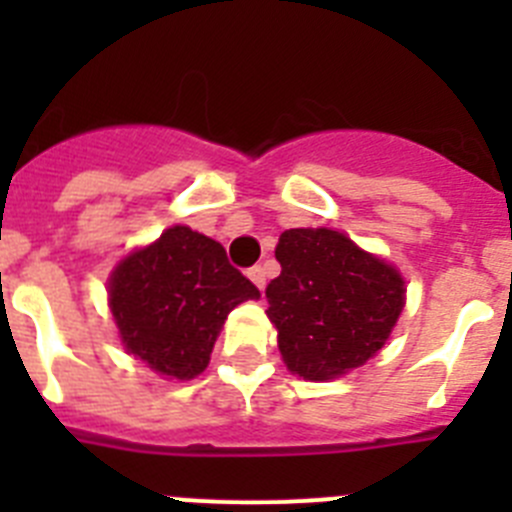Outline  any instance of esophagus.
<instances>
[{"label":"esophagus","instance_id":"esophagus-1","mask_svg":"<svg viewBox=\"0 0 512 512\" xmlns=\"http://www.w3.org/2000/svg\"><path fill=\"white\" fill-rule=\"evenodd\" d=\"M248 279H251V282L256 284L259 289H264L266 287V269H264V266H251V269H248Z\"/></svg>","mask_w":512,"mask_h":512}]
</instances>
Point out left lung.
<instances>
[{
  "instance_id": "1",
  "label": "left lung",
  "mask_w": 512,
  "mask_h": 512,
  "mask_svg": "<svg viewBox=\"0 0 512 512\" xmlns=\"http://www.w3.org/2000/svg\"><path fill=\"white\" fill-rule=\"evenodd\" d=\"M274 253L266 315L289 372L325 382L372 359L405 307L400 271L330 228L284 230Z\"/></svg>"
}]
</instances>
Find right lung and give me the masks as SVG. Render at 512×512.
Masks as SVG:
<instances>
[{
    "instance_id": "add662e5",
    "label": "right lung",
    "mask_w": 512,
    "mask_h": 512,
    "mask_svg": "<svg viewBox=\"0 0 512 512\" xmlns=\"http://www.w3.org/2000/svg\"><path fill=\"white\" fill-rule=\"evenodd\" d=\"M107 292L125 351L169 379L205 372L228 312L259 300V289L230 266L225 248L187 225L128 253Z\"/></svg>"
}]
</instances>
